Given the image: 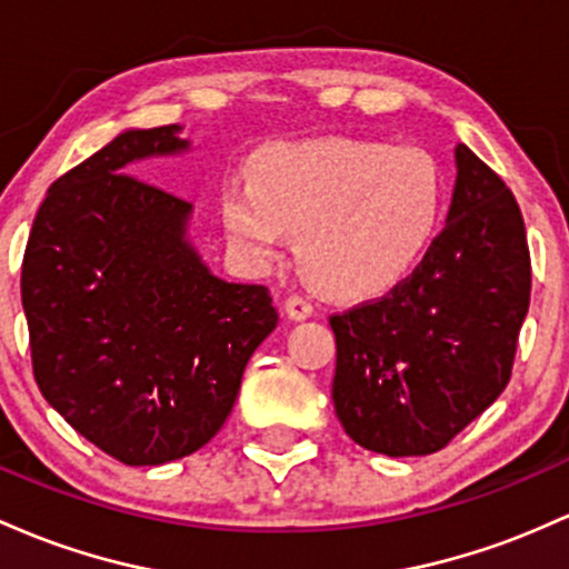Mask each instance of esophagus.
<instances>
[{
	"mask_svg": "<svg viewBox=\"0 0 569 569\" xmlns=\"http://www.w3.org/2000/svg\"><path fill=\"white\" fill-rule=\"evenodd\" d=\"M284 311L290 319H309L311 315H315V303H311L306 296H298L296 292V296L287 298Z\"/></svg>",
	"mask_w": 569,
	"mask_h": 569,
	"instance_id": "obj_1",
	"label": "esophagus"
}]
</instances>
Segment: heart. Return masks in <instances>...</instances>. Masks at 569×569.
<instances>
[{"instance_id":"obj_1","label":"heart","mask_w":569,"mask_h":569,"mask_svg":"<svg viewBox=\"0 0 569 569\" xmlns=\"http://www.w3.org/2000/svg\"><path fill=\"white\" fill-rule=\"evenodd\" d=\"M443 217V174L422 147L330 137L273 144L247 182L220 190L228 241L254 263L282 258L298 233L311 284L343 301L379 298L411 277Z\"/></svg>"}]
</instances>
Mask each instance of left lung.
<instances>
[{
    "label": "left lung",
    "mask_w": 569,
    "mask_h": 569,
    "mask_svg": "<svg viewBox=\"0 0 569 569\" xmlns=\"http://www.w3.org/2000/svg\"><path fill=\"white\" fill-rule=\"evenodd\" d=\"M529 290L519 203L459 144L446 228L422 263L387 296L330 315L347 436L389 457L446 449L508 387Z\"/></svg>",
    "instance_id": "8db88e82"
}]
</instances>
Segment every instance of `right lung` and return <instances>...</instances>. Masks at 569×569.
<instances>
[{"label": "right lung", "mask_w": 569, "mask_h": 569, "mask_svg": "<svg viewBox=\"0 0 569 569\" xmlns=\"http://www.w3.org/2000/svg\"><path fill=\"white\" fill-rule=\"evenodd\" d=\"M177 126L126 131L48 188L21 266L34 381L123 465L209 443L279 315L263 284L217 279L184 241L190 203L129 174L184 150Z\"/></svg>", "instance_id": "right-lung-1"}]
</instances>
